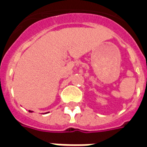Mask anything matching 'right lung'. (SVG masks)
Instances as JSON below:
<instances>
[{
  "mask_svg": "<svg viewBox=\"0 0 147 147\" xmlns=\"http://www.w3.org/2000/svg\"><path fill=\"white\" fill-rule=\"evenodd\" d=\"M29 112H31V111H30V110H29Z\"/></svg>",
  "mask_w": 147,
  "mask_h": 147,
  "instance_id": "1",
  "label": "right lung"
}]
</instances>
